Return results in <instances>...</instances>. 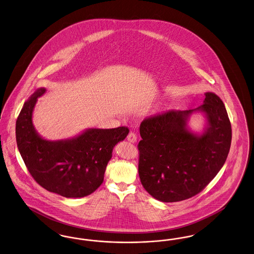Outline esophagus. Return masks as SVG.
I'll use <instances>...</instances> for the list:
<instances>
[{
    "instance_id": "1",
    "label": "esophagus",
    "mask_w": 254,
    "mask_h": 254,
    "mask_svg": "<svg viewBox=\"0 0 254 254\" xmlns=\"http://www.w3.org/2000/svg\"><path fill=\"white\" fill-rule=\"evenodd\" d=\"M127 141L132 142V143L137 142V135H136L134 132H130V133L127 135Z\"/></svg>"
}]
</instances>
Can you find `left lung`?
Masks as SVG:
<instances>
[{
	"label": "left lung",
	"mask_w": 254,
	"mask_h": 254,
	"mask_svg": "<svg viewBox=\"0 0 254 254\" xmlns=\"http://www.w3.org/2000/svg\"><path fill=\"white\" fill-rule=\"evenodd\" d=\"M193 113H202L206 120L200 133L188 125ZM140 135L139 177L143 188L160 201L177 202L201 192L220 171L230 151L232 126L223 101L208 91L196 109L145 118Z\"/></svg>",
	"instance_id": "left-lung-1"
}]
</instances>
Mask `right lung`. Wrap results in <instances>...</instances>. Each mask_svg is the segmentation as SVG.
Masks as SVG:
<instances>
[{"label":"right lung","mask_w":254,"mask_h":254,"mask_svg":"<svg viewBox=\"0 0 254 254\" xmlns=\"http://www.w3.org/2000/svg\"><path fill=\"white\" fill-rule=\"evenodd\" d=\"M46 92L34 91L24 103L16 122V140L20 156L34 180L52 193L64 197H83L93 193L104 181L112 150L128 134V128H87L65 140L42 138L33 125V112Z\"/></svg>","instance_id":"right-lung-1"}]
</instances>
